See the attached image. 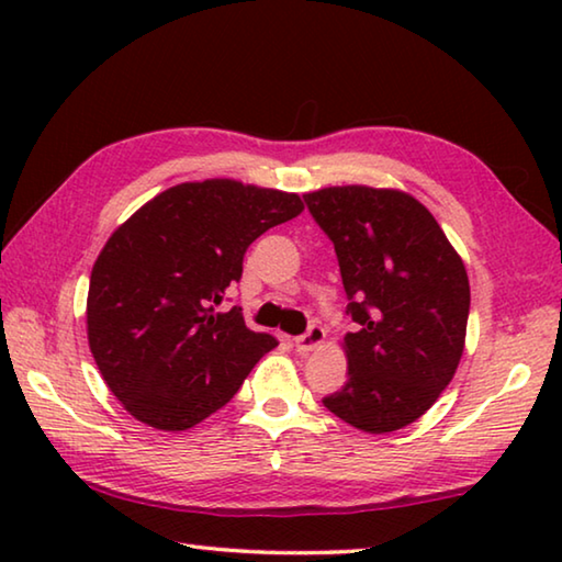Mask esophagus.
<instances>
[{
    "mask_svg": "<svg viewBox=\"0 0 562 562\" xmlns=\"http://www.w3.org/2000/svg\"><path fill=\"white\" fill-rule=\"evenodd\" d=\"M322 341H325V329L319 325H312L302 337L294 339V349H297L300 355H310V351H315Z\"/></svg>",
    "mask_w": 562,
    "mask_h": 562,
    "instance_id": "obj_1",
    "label": "esophagus"
}]
</instances>
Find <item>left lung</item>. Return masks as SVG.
Returning a JSON list of instances; mask_svg holds the SVG:
<instances>
[{"mask_svg":"<svg viewBox=\"0 0 562 562\" xmlns=\"http://www.w3.org/2000/svg\"><path fill=\"white\" fill-rule=\"evenodd\" d=\"M335 243L347 315L349 379L322 398L367 434L414 424L456 374L469 322L463 260L426 207L402 190L335 186L304 195Z\"/></svg>","mask_w":562,"mask_h":562,"instance_id":"obj_1","label":"left lung"}]
</instances>
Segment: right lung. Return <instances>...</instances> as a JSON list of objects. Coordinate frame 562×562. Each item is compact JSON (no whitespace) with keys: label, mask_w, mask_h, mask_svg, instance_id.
Masks as SVG:
<instances>
[{"label":"right lung","mask_w":562,"mask_h":562,"mask_svg":"<svg viewBox=\"0 0 562 562\" xmlns=\"http://www.w3.org/2000/svg\"><path fill=\"white\" fill-rule=\"evenodd\" d=\"M304 211L297 193L211 178L158 193L93 262L87 331L113 396L138 422L186 431L225 406L278 339L215 312L252 240Z\"/></svg>","instance_id":"obj_1"}]
</instances>
